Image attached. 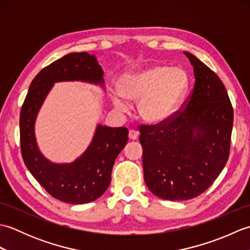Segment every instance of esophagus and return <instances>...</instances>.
<instances>
[{
  "instance_id": "34e87169",
  "label": "esophagus",
  "mask_w": 250,
  "mask_h": 250,
  "mask_svg": "<svg viewBox=\"0 0 250 250\" xmlns=\"http://www.w3.org/2000/svg\"><path fill=\"white\" fill-rule=\"evenodd\" d=\"M139 135H140L139 131H136V130H130L129 131V139L130 140L135 141V140L139 139Z\"/></svg>"
}]
</instances>
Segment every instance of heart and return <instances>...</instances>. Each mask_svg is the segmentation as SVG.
Segmentation results:
<instances>
[{
    "instance_id": "obj_1",
    "label": "heart",
    "mask_w": 250,
    "mask_h": 250,
    "mask_svg": "<svg viewBox=\"0 0 250 250\" xmlns=\"http://www.w3.org/2000/svg\"><path fill=\"white\" fill-rule=\"evenodd\" d=\"M188 87V74L183 68L155 65L125 77L119 83V92L125 100L139 102L137 109L143 120L160 125L177 113ZM121 97L114 95L113 103L125 111L128 104Z\"/></svg>"
}]
</instances>
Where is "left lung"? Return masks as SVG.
Masks as SVG:
<instances>
[{"label":"left lung","mask_w":250,"mask_h":250,"mask_svg":"<svg viewBox=\"0 0 250 250\" xmlns=\"http://www.w3.org/2000/svg\"><path fill=\"white\" fill-rule=\"evenodd\" d=\"M194 73L189 100L173 118L141 125L144 179L158 198L193 199L219 176L230 153L233 108L220 78L185 51Z\"/></svg>","instance_id":"left-lung-1"}]
</instances>
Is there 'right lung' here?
<instances>
[{"mask_svg":"<svg viewBox=\"0 0 250 250\" xmlns=\"http://www.w3.org/2000/svg\"><path fill=\"white\" fill-rule=\"evenodd\" d=\"M103 74L94 55L72 52L37 74L21 107L20 144L25 167L51 196L68 204L89 203L105 192L116 158L128 142V129L98 125L90 145L76 160L55 163L37 146L35 121L56 83L83 82L104 89Z\"/></svg>","mask_w":250,"mask_h":250,"instance_id":"add662e5","label":"right lung"}]
</instances>
